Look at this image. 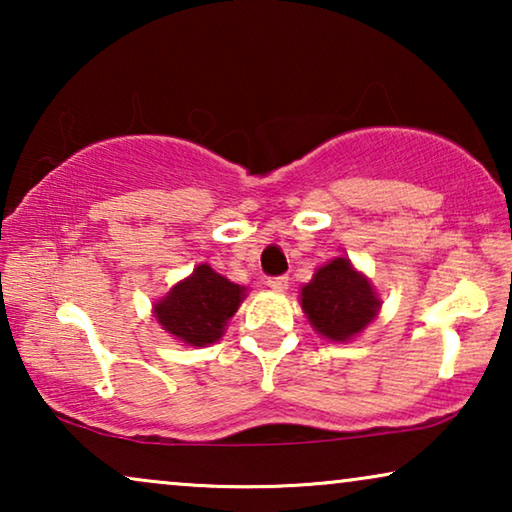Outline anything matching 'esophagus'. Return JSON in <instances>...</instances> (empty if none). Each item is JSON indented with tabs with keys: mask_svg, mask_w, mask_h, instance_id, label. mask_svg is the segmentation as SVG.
<instances>
[{
	"mask_svg": "<svg viewBox=\"0 0 512 512\" xmlns=\"http://www.w3.org/2000/svg\"><path fill=\"white\" fill-rule=\"evenodd\" d=\"M268 286H270L272 291H286V289H289V277H286V275L270 277L268 279Z\"/></svg>",
	"mask_w": 512,
	"mask_h": 512,
	"instance_id": "obj_1",
	"label": "esophagus"
}]
</instances>
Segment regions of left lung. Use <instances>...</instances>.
Instances as JSON below:
<instances>
[{"label": "left lung", "instance_id": "obj_1", "mask_svg": "<svg viewBox=\"0 0 512 512\" xmlns=\"http://www.w3.org/2000/svg\"><path fill=\"white\" fill-rule=\"evenodd\" d=\"M300 307L319 335L347 342L377 317L382 300L370 279L361 275L349 258H333L300 289Z\"/></svg>", "mask_w": 512, "mask_h": 512}]
</instances>
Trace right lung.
Returning <instances> with one entry per match:
<instances>
[{
	"label": "right lung",
	"instance_id": "1",
	"mask_svg": "<svg viewBox=\"0 0 512 512\" xmlns=\"http://www.w3.org/2000/svg\"><path fill=\"white\" fill-rule=\"evenodd\" d=\"M244 291V286L233 284L202 263L153 305V317L177 340L191 347H207L226 331L230 317L244 300Z\"/></svg>",
	"mask_w": 512,
	"mask_h": 512
}]
</instances>
